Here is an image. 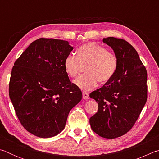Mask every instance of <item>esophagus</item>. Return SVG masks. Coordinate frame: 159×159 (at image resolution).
<instances>
[{
    "instance_id": "1",
    "label": "esophagus",
    "mask_w": 159,
    "mask_h": 159,
    "mask_svg": "<svg viewBox=\"0 0 159 159\" xmlns=\"http://www.w3.org/2000/svg\"><path fill=\"white\" fill-rule=\"evenodd\" d=\"M83 98L85 99V100H87V99H89V94L86 92H83Z\"/></svg>"
}]
</instances>
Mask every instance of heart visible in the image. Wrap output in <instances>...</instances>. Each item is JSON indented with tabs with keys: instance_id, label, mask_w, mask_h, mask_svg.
Segmentation results:
<instances>
[{
	"instance_id": "heart-1",
	"label": "heart",
	"mask_w": 159,
	"mask_h": 159,
	"mask_svg": "<svg viewBox=\"0 0 159 159\" xmlns=\"http://www.w3.org/2000/svg\"><path fill=\"white\" fill-rule=\"evenodd\" d=\"M82 65H87L85 69L87 74L78 77L74 83L80 89L90 90L96 87L98 81L105 83L114 76L118 60L114 53L104 47L88 43L78 48L76 56L70 54L64 59V69L71 77L79 74Z\"/></svg>"
}]
</instances>
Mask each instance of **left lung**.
Instances as JSON below:
<instances>
[{"instance_id": "1", "label": "left lung", "mask_w": 159, "mask_h": 159, "mask_svg": "<svg viewBox=\"0 0 159 159\" xmlns=\"http://www.w3.org/2000/svg\"><path fill=\"white\" fill-rule=\"evenodd\" d=\"M103 42L118 60L116 72L102 88L90 94L98 104L90 118L98 135L114 139L125 134L138 120L147 99V72L138 52L125 40L108 37Z\"/></svg>"}]
</instances>
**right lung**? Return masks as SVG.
<instances>
[{
	"instance_id": "add662e5",
	"label": "right lung",
	"mask_w": 159,
	"mask_h": 159,
	"mask_svg": "<svg viewBox=\"0 0 159 159\" xmlns=\"http://www.w3.org/2000/svg\"><path fill=\"white\" fill-rule=\"evenodd\" d=\"M73 49L66 41L41 38L29 45L12 67L10 98L21 124L39 138L61 133L69 111L82 99L64 66Z\"/></svg>"
}]
</instances>
